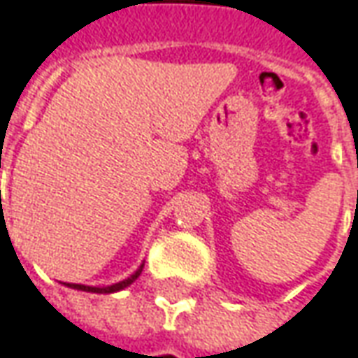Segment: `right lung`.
Here are the masks:
<instances>
[{"label":"right lung","instance_id":"right-lung-1","mask_svg":"<svg viewBox=\"0 0 358 358\" xmlns=\"http://www.w3.org/2000/svg\"><path fill=\"white\" fill-rule=\"evenodd\" d=\"M142 268H144V264H140L138 266V271L132 272L128 278H124V280H120L116 285H110V287H86V285H73V282H64L66 287L76 288V290H84V292H96V294H110V292H117V290H124L126 287H130L134 280L142 274Z\"/></svg>","mask_w":358,"mask_h":358}]
</instances>
